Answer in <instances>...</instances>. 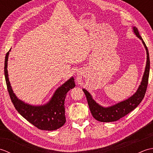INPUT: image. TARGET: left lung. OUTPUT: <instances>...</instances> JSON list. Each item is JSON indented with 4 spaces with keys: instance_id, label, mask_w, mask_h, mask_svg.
<instances>
[{
    "instance_id": "left-lung-1",
    "label": "left lung",
    "mask_w": 153,
    "mask_h": 153,
    "mask_svg": "<svg viewBox=\"0 0 153 153\" xmlns=\"http://www.w3.org/2000/svg\"><path fill=\"white\" fill-rule=\"evenodd\" d=\"M134 31L137 37H139L142 41L146 51H147V64H146L145 70L143 74V77L142 82L137 91L134 95L129 97L128 99L123 100V101L116 104L115 105L110 107H107V108H104V107L98 105L92 99L91 95H90L89 93L87 90L83 89V92L86 96L87 102H88V105L90 111L91 112V114L94 118L99 122H110L117 121V120H120L122 117L125 116L131 112L132 110H134L141 103L145 97L148 85L149 70H150L149 54L148 48L147 46H146L145 42L143 40L142 37H141V35H139L137 28L134 27Z\"/></svg>"
}]
</instances>
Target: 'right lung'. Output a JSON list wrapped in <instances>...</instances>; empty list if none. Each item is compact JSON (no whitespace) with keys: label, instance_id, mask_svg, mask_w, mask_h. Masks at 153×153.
Returning a JSON list of instances; mask_svg holds the SVG:
<instances>
[{"label":"right lung","instance_id":"right-lung-1","mask_svg":"<svg viewBox=\"0 0 153 153\" xmlns=\"http://www.w3.org/2000/svg\"><path fill=\"white\" fill-rule=\"evenodd\" d=\"M10 50L6 54L4 61V76L10 97L17 111L33 124L41 130L53 131L61 128L66 122L64 100L67 93L76 86L74 77L60 87L47 105L31 106L22 101L13 93L8 79L7 62Z\"/></svg>","mask_w":153,"mask_h":153}]
</instances>
